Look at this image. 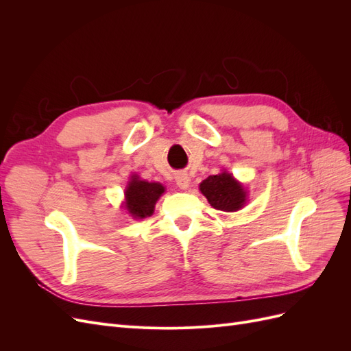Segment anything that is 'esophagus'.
I'll use <instances>...</instances> for the list:
<instances>
[{
    "label": "esophagus",
    "instance_id": "esophagus-1",
    "mask_svg": "<svg viewBox=\"0 0 351 351\" xmlns=\"http://www.w3.org/2000/svg\"><path fill=\"white\" fill-rule=\"evenodd\" d=\"M176 183H177V186H178L180 189L186 190V189H189V186H190V177H189L186 173H178V174L176 176Z\"/></svg>",
    "mask_w": 351,
    "mask_h": 351
}]
</instances>
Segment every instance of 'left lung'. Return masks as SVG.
I'll list each match as a JSON object with an SVG mask.
<instances>
[{
	"label": "left lung",
	"instance_id": "8db88e82",
	"mask_svg": "<svg viewBox=\"0 0 351 351\" xmlns=\"http://www.w3.org/2000/svg\"><path fill=\"white\" fill-rule=\"evenodd\" d=\"M199 189L210 206L222 212H236L247 200L246 189L227 171L209 176L199 184Z\"/></svg>",
	"mask_w": 351,
	"mask_h": 351
}]
</instances>
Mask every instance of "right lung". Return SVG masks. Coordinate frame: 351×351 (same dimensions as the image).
I'll return each instance as SVG.
<instances>
[{
  "mask_svg": "<svg viewBox=\"0 0 351 351\" xmlns=\"http://www.w3.org/2000/svg\"><path fill=\"white\" fill-rule=\"evenodd\" d=\"M164 192L165 187L161 183H149L146 180H141L139 176H132L124 192V208L136 219L151 217L156 200Z\"/></svg>",
  "mask_w": 351,
  "mask_h": 351,
  "instance_id": "1",
  "label": "right lung"
}]
</instances>
